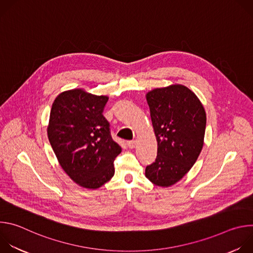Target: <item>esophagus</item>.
<instances>
[{
  "label": "esophagus",
  "instance_id": "obj_1",
  "mask_svg": "<svg viewBox=\"0 0 253 253\" xmlns=\"http://www.w3.org/2000/svg\"><path fill=\"white\" fill-rule=\"evenodd\" d=\"M127 146L130 148V149H133L136 147V141H128L127 142Z\"/></svg>",
  "mask_w": 253,
  "mask_h": 253
}]
</instances>
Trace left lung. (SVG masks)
<instances>
[{"label":"left lung","instance_id":"8db88e82","mask_svg":"<svg viewBox=\"0 0 253 253\" xmlns=\"http://www.w3.org/2000/svg\"><path fill=\"white\" fill-rule=\"evenodd\" d=\"M157 140L155 162L145 176L156 186L169 187L191 169L204 144L206 113L198 97L183 85L156 88L146 94Z\"/></svg>","mask_w":253,"mask_h":253}]
</instances>
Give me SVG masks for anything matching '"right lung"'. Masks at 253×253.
<instances>
[{
    "label": "right lung",
    "mask_w": 253,
    "mask_h": 253,
    "mask_svg": "<svg viewBox=\"0 0 253 253\" xmlns=\"http://www.w3.org/2000/svg\"><path fill=\"white\" fill-rule=\"evenodd\" d=\"M108 99L83 89L68 90L56 97L50 113L47 133L54 153L66 174L88 189L109 181L122 151L103 116Z\"/></svg>",
    "instance_id": "right-lung-1"
}]
</instances>
